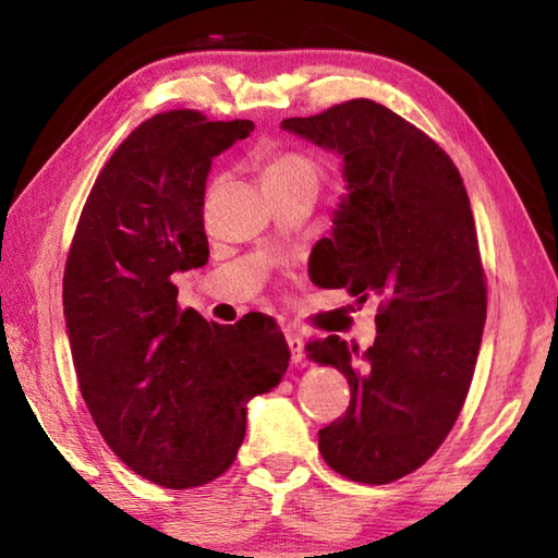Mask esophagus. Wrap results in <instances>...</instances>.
<instances>
[{"label": "esophagus", "mask_w": 558, "mask_h": 558, "mask_svg": "<svg viewBox=\"0 0 558 558\" xmlns=\"http://www.w3.org/2000/svg\"><path fill=\"white\" fill-rule=\"evenodd\" d=\"M286 340H288V348H290V354H292V362H302V357H304V340H302V336L298 333V330L288 328L286 330Z\"/></svg>", "instance_id": "1"}]
</instances>
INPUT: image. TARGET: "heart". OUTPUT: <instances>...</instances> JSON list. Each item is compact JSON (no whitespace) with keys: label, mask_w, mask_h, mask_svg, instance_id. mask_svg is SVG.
Masks as SVG:
<instances>
[{"label":"heart","mask_w":558,"mask_h":558,"mask_svg":"<svg viewBox=\"0 0 558 558\" xmlns=\"http://www.w3.org/2000/svg\"><path fill=\"white\" fill-rule=\"evenodd\" d=\"M318 168L312 158L302 156L294 150L272 153L260 170V182L264 186H290L302 182H316Z\"/></svg>","instance_id":"heart-1"}]
</instances>
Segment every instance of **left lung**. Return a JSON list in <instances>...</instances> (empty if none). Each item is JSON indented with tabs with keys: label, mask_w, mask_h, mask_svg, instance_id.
I'll list each match as a JSON object with an SVG mask.
<instances>
[{
	"label": "left lung",
	"mask_w": 558,
	"mask_h": 558,
	"mask_svg": "<svg viewBox=\"0 0 558 558\" xmlns=\"http://www.w3.org/2000/svg\"><path fill=\"white\" fill-rule=\"evenodd\" d=\"M280 126L338 153L348 182L316 286L381 300L366 352L338 336L310 345L352 393L348 412L318 432V450L342 477L388 484L436 453L475 374L487 288L470 198L453 160L374 100Z\"/></svg>",
	"instance_id": "8db88e82"
}]
</instances>
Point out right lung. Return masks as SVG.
<instances>
[{
  "mask_svg": "<svg viewBox=\"0 0 558 558\" xmlns=\"http://www.w3.org/2000/svg\"><path fill=\"white\" fill-rule=\"evenodd\" d=\"M254 122L194 110L150 117L93 184L64 268V318L81 396L136 475L192 489L228 470L246 402L268 393L290 350L268 318L234 326L180 312L172 276L206 266L213 158Z\"/></svg>",
  "mask_w": 558,
  "mask_h": 558,
  "instance_id": "1",
  "label": "right lung"
}]
</instances>
